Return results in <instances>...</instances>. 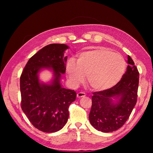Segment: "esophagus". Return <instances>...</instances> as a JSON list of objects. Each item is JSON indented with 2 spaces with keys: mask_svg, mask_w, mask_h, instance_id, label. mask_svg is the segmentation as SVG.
Here are the masks:
<instances>
[{
  "mask_svg": "<svg viewBox=\"0 0 153 153\" xmlns=\"http://www.w3.org/2000/svg\"><path fill=\"white\" fill-rule=\"evenodd\" d=\"M76 96L78 98H82V97L85 96V94L84 93V92H78Z\"/></svg>",
  "mask_w": 153,
  "mask_h": 153,
  "instance_id": "esophagus-1",
  "label": "esophagus"
}]
</instances>
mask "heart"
Here are the masks:
<instances>
[{"label":"heart","instance_id":"b5f03b06","mask_svg":"<svg viewBox=\"0 0 153 153\" xmlns=\"http://www.w3.org/2000/svg\"><path fill=\"white\" fill-rule=\"evenodd\" d=\"M75 63L71 60L66 64V71L69 82L78 85L87 76V82L92 90L105 91L121 81L126 63L121 54L110 48L96 47L78 55Z\"/></svg>","mask_w":153,"mask_h":153}]
</instances>
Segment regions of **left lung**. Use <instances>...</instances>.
<instances>
[{"mask_svg":"<svg viewBox=\"0 0 153 153\" xmlns=\"http://www.w3.org/2000/svg\"><path fill=\"white\" fill-rule=\"evenodd\" d=\"M127 63V70L116 85L94 92L92 96L89 119L92 126L100 131L112 132L122 127L136 105L139 73L129 55Z\"/></svg>","mask_w":153,"mask_h":153,"instance_id":"1","label":"left lung"}]
</instances>
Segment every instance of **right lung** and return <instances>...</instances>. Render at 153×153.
Masks as SVG:
<instances>
[{
	"label": "right lung",
	"mask_w": 153,
	"mask_h": 153,
	"mask_svg": "<svg viewBox=\"0 0 153 153\" xmlns=\"http://www.w3.org/2000/svg\"><path fill=\"white\" fill-rule=\"evenodd\" d=\"M69 48L65 44L46 46L29 60L20 76L22 109L32 124L45 133L57 132L65 126L68 108L76 99L75 91L61 84L68 57L64 55ZM45 68L53 74L48 83L41 82L39 77Z\"/></svg>",
	"instance_id": "add662e5"
}]
</instances>
